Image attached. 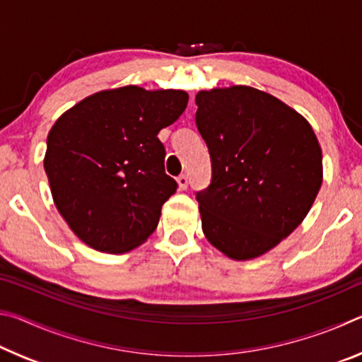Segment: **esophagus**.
<instances>
[{
	"mask_svg": "<svg viewBox=\"0 0 362 362\" xmlns=\"http://www.w3.org/2000/svg\"><path fill=\"white\" fill-rule=\"evenodd\" d=\"M177 183H179V189H187V187H188V177L187 175H179V179H177Z\"/></svg>",
	"mask_w": 362,
	"mask_h": 362,
	"instance_id": "34e87169",
	"label": "esophagus"
}]
</instances>
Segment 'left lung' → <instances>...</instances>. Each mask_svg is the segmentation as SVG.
Instances as JSON below:
<instances>
[{
    "label": "left lung",
    "mask_w": 362,
    "mask_h": 362,
    "mask_svg": "<svg viewBox=\"0 0 362 362\" xmlns=\"http://www.w3.org/2000/svg\"><path fill=\"white\" fill-rule=\"evenodd\" d=\"M196 126L212 161L198 192L204 236L233 260L272 250L303 222L322 183V153L310 122L249 86L199 90Z\"/></svg>",
    "instance_id": "1"
}]
</instances>
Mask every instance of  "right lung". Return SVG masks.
I'll return each instance as SVG.
<instances>
[{"label": "right lung", "mask_w": 362, "mask_h": 362, "mask_svg": "<svg viewBox=\"0 0 362 362\" xmlns=\"http://www.w3.org/2000/svg\"><path fill=\"white\" fill-rule=\"evenodd\" d=\"M187 103L185 90L124 86L86 97L54 122L45 155L52 199L89 247L124 254L155 231L177 189L158 132Z\"/></svg>", "instance_id": "right-lung-1"}]
</instances>
